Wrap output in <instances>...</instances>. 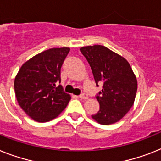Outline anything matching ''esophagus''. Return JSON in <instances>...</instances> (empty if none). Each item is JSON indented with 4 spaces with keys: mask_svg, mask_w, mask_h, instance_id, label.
I'll return each mask as SVG.
<instances>
[{
    "mask_svg": "<svg viewBox=\"0 0 161 161\" xmlns=\"http://www.w3.org/2000/svg\"><path fill=\"white\" fill-rule=\"evenodd\" d=\"M79 98H81V99H87L88 98V97H87V95L86 94V93H82V94H80L79 95Z\"/></svg>",
    "mask_w": 161,
    "mask_h": 161,
    "instance_id": "34e87169",
    "label": "esophagus"
}]
</instances>
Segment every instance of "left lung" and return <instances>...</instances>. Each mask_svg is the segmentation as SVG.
<instances>
[{"label": "left lung", "instance_id": "left-lung-1", "mask_svg": "<svg viewBox=\"0 0 161 161\" xmlns=\"http://www.w3.org/2000/svg\"><path fill=\"white\" fill-rule=\"evenodd\" d=\"M80 51L91 66L97 87L103 83L96 97L100 110L92 117L103 125L118 122L133 106L137 93V78L130 64L104 46L83 47Z\"/></svg>", "mask_w": 161, "mask_h": 161}]
</instances>
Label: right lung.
<instances>
[{
    "label": "right lung",
    "mask_w": 161,
    "mask_h": 161,
    "mask_svg": "<svg viewBox=\"0 0 161 161\" xmlns=\"http://www.w3.org/2000/svg\"><path fill=\"white\" fill-rule=\"evenodd\" d=\"M69 47L51 48L37 54L21 66L14 78L19 105L31 119L47 122L57 117L68 105L70 95L60 83V69Z\"/></svg>",
    "instance_id": "add662e5"
}]
</instances>
